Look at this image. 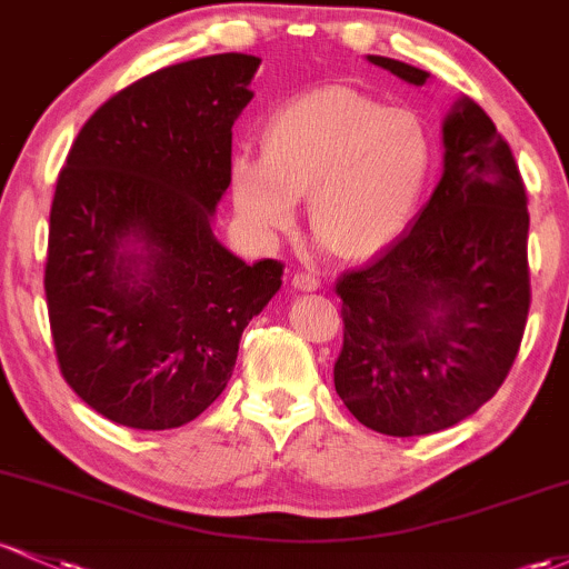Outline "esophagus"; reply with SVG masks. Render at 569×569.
<instances>
[{"label": "esophagus", "mask_w": 569, "mask_h": 569, "mask_svg": "<svg viewBox=\"0 0 569 569\" xmlns=\"http://www.w3.org/2000/svg\"><path fill=\"white\" fill-rule=\"evenodd\" d=\"M291 283H295V289H299V291H316L318 286H321V280H318L316 272L302 270V272L291 274Z\"/></svg>", "instance_id": "34e87169"}]
</instances>
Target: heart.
Listing matches in <instances>:
<instances>
[{"label": "heart", "instance_id": "heart-1", "mask_svg": "<svg viewBox=\"0 0 569 569\" xmlns=\"http://www.w3.org/2000/svg\"><path fill=\"white\" fill-rule=\"evenodd\" d=\"M435 167V140L416 110L348 86H323L270 116L261 159L237 156V213L261 240L286 234L308 197L313 232L346 259L383 251L413 221Z\"/></svg>", "mask_w": 569, "mask_h": 569}]
</instances>
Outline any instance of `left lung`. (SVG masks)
<instances>
[{
  "mask_svg": "<svg viewBox=\"0 0 569 569\" xmlns=\"http://www.w3.org/2000/svg\"><path fill=\"white\" fill-rule=\"evenodd\" d=\"M413 86L429 72L370 56ZM446 170L408 229L335 283L342 351L335 389L356 421L391 437L432 435L497 395L527 329L529 213L513 151L461 99L442 123Z\"/></svg>",
  "mask_w": 569,
  "mask_h": 569,
  "instance_id": "left-lung-1",
  "label": "left lung"
}]
</instances>
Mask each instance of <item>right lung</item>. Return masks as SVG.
<instances>
[{
	"instance_id": "1",
	"label": "right lung",
	"mask_w": 569,
	"mask_h": 569,
	"mask_svg": "<svg viewBox=\"0 0 569 569\" xmlns=\"http://www.w3.org/2000/svg\"><path fill=\"white\" fill-rule=\"evenodd\" d=\"M256 70V56L218 53L134 80L83 123L56 180V361L74 395L121 427L172 429L208 410L242 329L280 289V261L246 264L210 229ZM129 241L143 251L127 252Z\"/></svg>"
}]
</instances>
